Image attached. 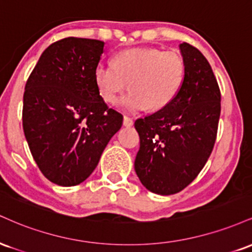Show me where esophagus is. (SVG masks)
Instances as JSON below:
<instances>
[{
    "label": "esophagus",
    "mask_w": 252,
    "mask_h": 252,
    "mask_svg": "<svg viewBox=\"0 0 252 252\" xmlns=\"http://www.w3.org/2000/svg\"><path fill=\"white\" fill-rule=\"evenodd\" d=\"M132 124H134V121H132V118H130L128 116H124V118H123V126H124L129 128V126H131Z\"/></svg>",
    "instance_id": "obj_1"
}]
</instances>
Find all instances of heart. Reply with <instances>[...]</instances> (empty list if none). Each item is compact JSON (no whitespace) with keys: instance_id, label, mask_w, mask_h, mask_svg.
<instances>
[{"instance_id":"obj_1","label":"heart","mask_w":252,"mask_h":252,"mask_svg":"<svg viewBox=\"0 0 252 252\" xmlns=\"http://www.w3.org/2000/svg\"><path fill=\"white\" fill-rule=\"evenodd\" d=\"M186 74L185 60L178 52L158 48H131L115 56L114 65L97 63L94 79L100 97L115 104L126 89L131 92L121 105L129 112L168 106L182 88Z\"/></svg>"}]
</instances>
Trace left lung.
I'll use <instances>...</instances> for the list:
<instances>
[{
    "label": "left lung",
    "mask_w": 252,
    "mask_h": 252,
    "mask_svg": "<svg viewBox=\"0 0 252 252\" xmlns=\"http://www.w3.org/2000/svg\"><path fill=\"white\" fill-rule=\"evenodd\" d=\"M180 51L186 74L179 94L135 121V172L147 189L161 195L180 192L198 176L212 153L220 116V90L207 59L187 42Z\"/></svg>",
    "instance_id": "left-lung-1"
}]
</instances>
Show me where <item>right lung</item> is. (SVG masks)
Here are the masks:
<instances>
[{
    "label": "right lung",
    "mask_w": 252,
    "mask_h": 252,
    "mask_svg": "<svg viewBox=\"0 0 252 252\" xmlns=\"http://www.w3.org/2000/svg\"><path fill=\"white\" fill-rule=\"evenodd\" d=\"M104 42L65 37L48 46L32 71L24 94L22 126L41 173L59 186H76L97 167L123 123L94 79Z\"/></svg>",
    "instance_id": "1"
}]
</instances>
